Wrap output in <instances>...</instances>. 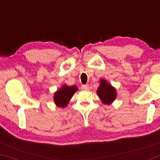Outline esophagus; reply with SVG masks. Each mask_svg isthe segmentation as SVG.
<instances>
[{
  "label": "esophagus",
  "mask_w": 160,
  "mask_h": 160,
  "mask_svg": "<svg viewBox=\"0 0 160 160\" xmlns=\"http://www.w3.org/2000/svg\"><path fill=\"white\" fill-rule=\"evenodd\" d=\"M81 88L82 90L83 91H88V89H89V87H88V85H82L81 86Z\"/></svg>",
  "instance_id": "1"
}]
</instances>
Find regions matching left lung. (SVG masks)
Listing matches in <instances>:
<instances>
[{"label": "left lung", "instance_id": "obj_1", "mask_svg": "<svg viewBox=\"0 0 160 160\" xmlns=\"http://www.w3.org/2000/svg\"><path fill=\"white\" fill-rule=\"evenodd\" d=\"M99 98L101 102L105 105H111L117 98V90L114 86H112L105 79H101L100 80V86L97 90Z\"/></svg>", "mask_w": 160, "mask_h": 160}]
</instances>
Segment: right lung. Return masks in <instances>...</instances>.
Masks as SVG:
<instances>
[{"label":"right lung","mask_w":160,"mask_h":160,"mask_svg":"<svg viewBox=\"0 0 160 160\" xmlns=\"http://www.w3.org/2000/svg\"><path fill=\"white\" fill-rule=\"evenodd\" d=\"M78 87L76 86H68L67 85H62L54 94V102L57 106L60 108H65L73 95L77 91Z\"/></svg>","instance_id":"1"}]
</instances>
